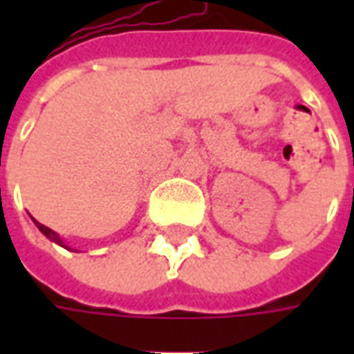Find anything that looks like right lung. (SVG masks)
<instances>
[{
  "mask_svg": "<svg viewBox=\"0 0 354 354\" xmlns=\"http://www.w3.org/2000/svg\"><path fill=\"white\" fill-rule=\"evenodd\" d=\"M32 220H34V218H32ZM34 223H35V227L41 231L43 235L49 239V241H53V243H57V245H60V246H62V248H66V250H73L72 246H68L64 243V241L60 239V235H58L57 231H53V230H50V227H47V225H43V223H39V222H37V220H34Z\"/></svg>",
  "mask_w": 354,
  "mask_h": 354,
  "instance_id": "add662e5",
  "label": "right lung"
}]
</instances>
